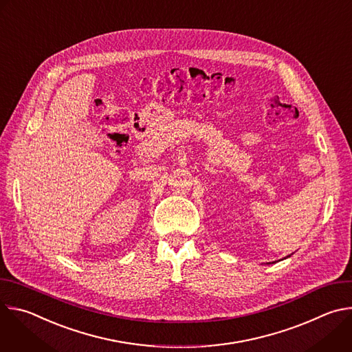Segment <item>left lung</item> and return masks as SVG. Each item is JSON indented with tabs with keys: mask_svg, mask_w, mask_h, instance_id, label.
I'll return each mask as SVG.
<instances>
[{
	"mask_svg": "<svg viewBox=\"0 0 352 352\" xmlns=\"http://www.w3.org/2000/svg\"><path fill=\"white\" fill-rule=\"evenodd\" d=\"M289 256H291V255H288V256H287V258H289Z\"/></svg>",
	"mask_w": 352,
	"mask_h": 352,
	"instance_id": "8db88e82",
	"label": "left lung"
}]
</instances>
